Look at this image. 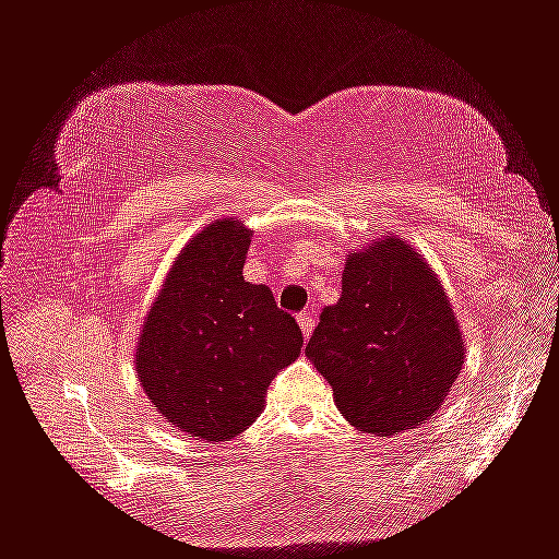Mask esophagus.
I'll return each mask as SVG.
<instances>
[{
  "mask_svg": "<svg viewBox=\"0 0 559 559\" xmlns=\"http://www.w3.org/2000/svg\"><path fill=\"white\" fill-rule=\"evenodd\" d=\"M298 326H301L304 336L308 338L313 333V326H316V311L313 308H308V311H301L298 313Z\"/></svg>",
  "mask_w": 559,
  "mask_h": 559,
  "instance_id": "1",
  "label": "esophagus"
}]
</instances>
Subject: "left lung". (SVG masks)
Masks as SVG:
<instances>
[{
  "instance_id": "left-lung-1",
  "label": "left lung",
  "mask_w": 559,
  "mask_h": 559,
  "mask_svg": "<svg viewBox=\"0 0 559 559\" xmlns=\"http://www.w3.org/2000/svg\"><path fill=\"white\" fill-rule=\"evenodd\" d=\"M333 402L359 431L419 427L464 364V338L441 283L409 243L389 236L348 255L341 298L306 346Z\"/></svg>"
}]
</instances>
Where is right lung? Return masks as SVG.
I'll use <instances>...</instances> for the list:
<instances>
[{"label":"right lung","instance_id":"add662e5","mask_svg":"<svg viewBox=\"0 0 559 559\" xmlns=\"http://www.w3.org/2000/svg\"><path fill=\"white\" fill-rule=\"evenodd\" d=\"M251 236L236 218L200 230L175 258L135 348L145 394L198 439L230 441L251 427L271 379L304 346L269 286L243 281Z\"/></svg>","mask_w":559,"mask_h":559}]
</instances>
